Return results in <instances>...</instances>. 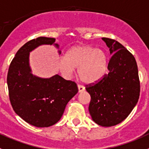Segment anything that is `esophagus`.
Wrapping results in <instances>:
<instances>
[{
    "instance_id": "esophagus-1",
    "label": "esophagus",
    "mask_w": 149,
    "mask_h": 149,
    "mask_svg": "<svg viewBox=\"0 0 149 149\" xmlns=\"http://www.w3.org/2000/svg\"><path fill=\"white\" fill-rule=\"evenodd\" d=\"M78 89H79V92H82L84 91V87L81 84H78Z\"/></svg>"
}]
</instances>
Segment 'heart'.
Listing matches in <instances>:
<instances>
[{"label": "heart", "mask_w": 149, "mask_h": 149, "mask_svg": "<svg viewBox=\"0 0 149 149\" xmlns=\"http://www.w3.org/2000/svg\"><path fill=\"white\" fill-rule=\"evenodd\" d=\"M108 59L103 50L90 45H76L67 52L65 58L59 60V70L66 77L71 76L78 69L80 79L84 83H94L105 74Z\"/></svg>", "instance_id": "obj_1"}]
</instances>
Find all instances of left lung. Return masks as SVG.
Returning <instances> with one entry per match:
<instances>
[{
    "instance_id": "obj_1",
    "label": "left lung",
    "mask_w": 149,
    "mask_h": 149,
    "mask_svg": "<svg viewBox=\"0 0 149 149\" xmlns=\"http://www.w3.org/2000/svg\"><path fill=\"white\" fill-rule=\"evenodd\" d=\"M112 54L109 73L85 89L91 97L89 112L99 125L111 127L123 122L137 103L140 83L134 56L117 41L102 38Z\"/></svg>"
}]
</instances>
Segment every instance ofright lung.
<instances>
[{
	"label": "right lung",
	"instance_id": "add662e5",
	"mask_svg": "<svg viewBox=\"0 0 149 149\" xmlns=\"http://www.w3.org/2000/svg\"><path fill=\"white\" fill-rule=\"evenodd\" d=\"M55 42L56 38L47 37L26 42L16 53L7 73L9 100L13 110L25 122L38 128L58 123L68 102L78 92L75 81L58 75L41 79L30 73L29 52L41 45H55L58 47Z\"/></svg>",
	"mask_w": 149,
	"mask_h": 149
}]
</instances>
